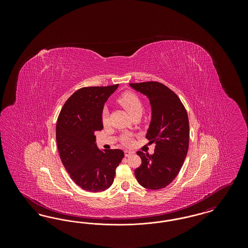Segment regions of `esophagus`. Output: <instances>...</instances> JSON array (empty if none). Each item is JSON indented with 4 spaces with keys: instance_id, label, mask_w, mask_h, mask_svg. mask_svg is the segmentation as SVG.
Wrapping results in <instances>:
<instances>
[{
    "instance_id": "esophagus-1",
    "label": "esophagus",
    "mask_w": 248,
    "mask_h": 248,
    "mask_svg": "<svg viewBox=\"0 0 248 248\" xmlns=\"http://www.w3.org/2000/svg\"><path fill=\"white\" fill-rule=\"evenodd\" d=\"M132 154H133V153L130 152V151H124V156H125V157H129Z\"/></svg>"
}]
</instances>
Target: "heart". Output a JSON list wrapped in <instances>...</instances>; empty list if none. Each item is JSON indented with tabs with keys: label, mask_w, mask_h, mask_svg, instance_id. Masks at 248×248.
<instances>
[{
	"label": "heart",
	"mask_w": 248,
	"mask_h": 248,
	"mask_svg": "<svg viewBox=\"0 0 248 248\" xmlns=\"http://www.w3.org/2000/svg\"><path fill=\"white\" fill-rule=\"evenodd\" d=\"M117 101H118V103L121 106L124 107L126 109V111L129 113L132 117L136 114H141L142 108H143L141 100L139 97V95L135 94L134 92H131V91L124 92L117 98ZM101 121H102V124L104 126L108 124L109 116H108V113L107 110L103 111L102 116H101ZM122 141L124 145L129 146L133 143V138L129 134H125L123 137Z\"/></svg>",
	"instance_id": "heart-1"
}]
</instances>
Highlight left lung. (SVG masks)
<instances>
[{"label":"left lung","mask_w":248,"mask_h":248,"mask_svg":"<svg viewBox=\"0 0 248 248\" xmlns=\"http://www.w3.org/2000/svg\"><path fill=\"white\" fill-rule=\"evenodd\" d=\"M130 86L149 97L153 114L146 138L155 143L153 155L137 153L141 165L135 176L146 189H164L176 178L188 154V114L179 97L163 83L143 82Z\"/></svg>","instance_id":"obj_1"}]
</instances>
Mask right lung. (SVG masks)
I'll use <instances>...</instances> for the list:
<instances>
[{
  "instance_id": "add662e5",
  "label": "right lung",
  "mask_w": 248,
  "mask_h": 248,
  "mask_svg": "<svg viewBox=\"0 0 248 248\" xmlns=\"http://www.w3.org/2000/svg\"><path fill=\"white\" fill-rule=\"evenodd\" d=\"M118 87H83L71 94L59 113L56 139L61 162L71 179L82 189L98 192L109 188L124 154L122 150L100 151L94 133L103 129L104 103Z\"/></svg>"
}]
</instances>
